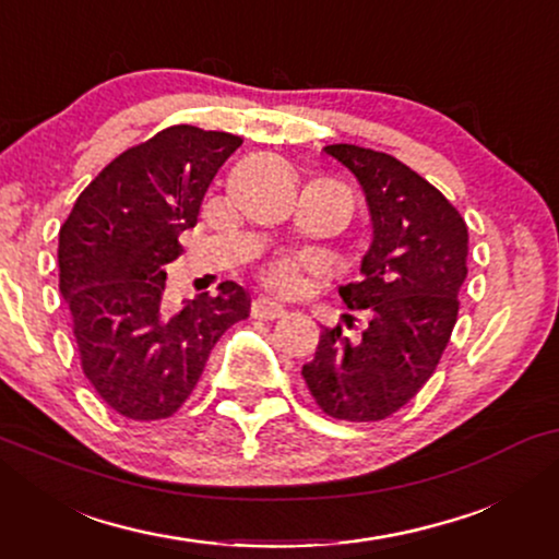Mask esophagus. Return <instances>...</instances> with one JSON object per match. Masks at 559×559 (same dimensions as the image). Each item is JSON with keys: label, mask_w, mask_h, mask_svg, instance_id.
<instances>
[{"label": "esophagus", "mask_w": 559, "mask_h": 559, "mask_svg": "<svg viewBox=\"0 0 559 559\" xmlns=\"http://www.w3.org/2000/svg\"><path fill=\"white\" fill-rule=\"evenodd\" d=\"M251 316L259 320H277L285 316V308H282L280 302L270 300V297H257V300L251 302Z\"/></svg>", "instance_id": "esophagus-1"}]
</instances>
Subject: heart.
I'll return each mask as SVG.
<instances>
[{
    "mask_svg": "<svg viewBox=\"0 0 559 559\" xmlns=\"http://www.w3.org/2000/svg\"><path fill=\"white\" fill-rule=\"evenodd\" d=\"M318 272V262L312 259H297V257H277L266 262L259 272V277L270 289L280 295H295L302 287L305 277Z\"/></svg>",
    "mask_w": 559,
    "mask_h": 559,
    "instance_id": "b5f03b06",
    "label": "heart"
}]
</instances>
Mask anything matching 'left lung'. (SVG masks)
<instances>
[{"mask_svg":"<svg viewBox=\"0 0 559 559\" xmlns=\"http://www.w3.org/2000/svg\"><path fill=\"white\" fill-rule=\"evenodd\" d=\"M325 152L356 175L369 203L373 241L361 280L338 287L346 308L369 310V328L358 341L325 328L302 379L325 415L379 423L438 369L468 274V226L438 188L386 152L358 144Z\"/></svg>","mask_w":559,"mask_h":559,"instance_id":"obj_1","label":"left lung"}]
</instances>
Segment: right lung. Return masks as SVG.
I'll return each instance as SVG.
<instances>
[{"instance_id": "obj_1", "label": "right lung", "mask_w": 559, "mask_h": 559, "mask_svg": "<svg viewBox=\"0 0 559 559\" xmlns=\"http://www.w3.org/2000/svg\"><path fill=\"white\" fill-rule=\"evenodd\" d=\"M241 136L175 124L114 157L75 201L58 234L60 295L96 394L127 419L178 412L213 346L249 318V293L221 282L178 310L163 302L165 266L198 213L218 167Z\"/></svg>"}]
</instances>
